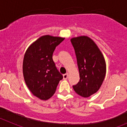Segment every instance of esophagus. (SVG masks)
<instances>
[{
    "instance_id": "esophagus-1",
    "label": "esophagus",
    "mask_w": 127,
    "mask_h": 127,
    "mask_svg": "<svg viewBox=\"0 0 127 127\" xmlns=\"http://www.w3.org/2000/svg\"><path fill=\"white\" fill-rule=\"evenodd\" d=\"M67 77H68V73H66L63 75L64 79H67Z\"/></svg>"
}]
</instances>
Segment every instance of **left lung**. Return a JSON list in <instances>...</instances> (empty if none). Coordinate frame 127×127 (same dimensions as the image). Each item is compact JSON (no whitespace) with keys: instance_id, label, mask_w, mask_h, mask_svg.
Here are the masks:
<instances>
[{"instance_id":"1","label":"left lung","mask_w":127,"mask_h":127,"mask_svg":"<svg viewBox=\"0 0 127 127\" xmlns=\"http://www.w3.org/2000/svg\"><path fill=\"white\" fill-rule=\"evenodd\" d=\"M80 79L72 86L75 92L88 97L100 89L106 74L105 59L94 41L86 36L72 38Z\"/></svg>"}]
</instances>
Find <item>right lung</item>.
<instances>
[{"label": "right lung", "mask_w": 127, "mask_h": 127, "mask_svg": "<svg viewBox=\"0 0 127 127\" xmlns=\"http://www.w3.org/2000/svg\"><path fill=\"white\" fill-rule=\"evenodd\" d=\"M64 38L45 35L28 47L24 55L23 73L32 93L41 100L53 96L60 80L63 78L53 60V54Z\"/></svg>", "instance_id": "right-lung-1"}]
</instances>
